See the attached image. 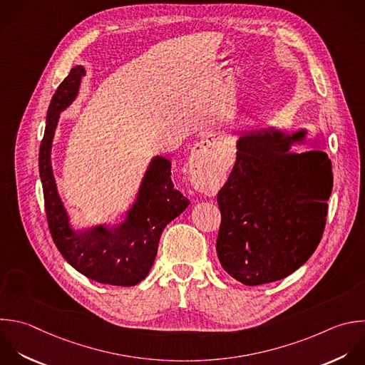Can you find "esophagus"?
<instances>
[{"label":"esophagus","instance_id":"esophagus-1","mask_svg":"<svg viewBox=\"0 0 365 365\" xmlns=\"http://www.w3.org/2000/svg\"><path fill=\"white\" fill-rule=\"evenodd\" d=\"M221 137L220 134H208L202 141L195 144L192 154H191V167L198 177L208 168L211 167L217 157H218V150L221 145Z\"/></svg>","mask_w":365,"mask_h":365}]
</instances>
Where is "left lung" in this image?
I'll list each match as a JSON object with an SVG mask.
<instances>
[{
	"instance_id": "8db88e82",
	"label": "left lung",
	"mask_w": 365,
	"mask_h": 365,
	"mask_svg": "<svg viewBox=\"0 0 365 365\" xmlns=\"http://www.w3.org/2000/svg\"><path fill=\"white\" fill-rule=\"evenodd\" d=\"M307 130L278 127L238 133L234 168L217 195L222 268L245 285L282 279L318 247L332 191L324 151L292 153Z\"/></svg>"
}]
</instances>
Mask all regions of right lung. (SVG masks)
<instances>
[{"label": "right lung", "mask_w": 365, "mask_h": 365, "mask_svg": "<svg viewBox=\"0 0 365 365\" xmlns=\"http://www.w3.org/2000/svg\"><path fill=\"white\" fill-rule=\"evenodd\" d=\"M84 76L83 66L74 67L57 88L47 113L38 165L48 227L58 251L78 272L101 284L133 287L148 275L164 228L190 201L173 184L171 161L155 155L144 173L135 200L125 211L124 221L114 227L98 224L84 230L71 225L58 194L51 150L60 114L77 98Z\"/></svg>", "instance_id": "obj_1"}]
</instances>
